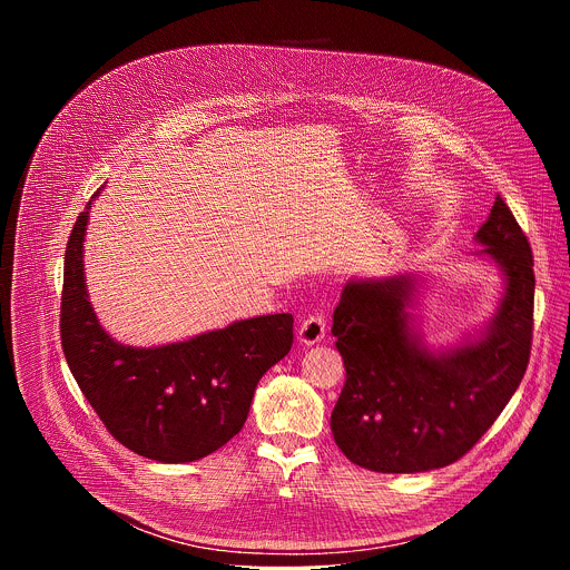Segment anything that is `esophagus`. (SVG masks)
Masks as SVG:
<instances>
[{"label": "esophagus", "mask_w": 570, "mask_h": 570, "mask_svg": "<svg viewBox=\"0 0 570 570\" xmlns=\"http://www.w3.org/2000/svg\"><path fill=\"white\" fill-rule=\"evenodd\" d=\"M324 334H327V317H324V313H313V315L302 320V324H299V341L304 345L320 343L324 338Z\"/></svg>", "instance_id": "34e87169"}]
</instances>
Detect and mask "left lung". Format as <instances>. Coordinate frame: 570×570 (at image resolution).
I'll use <instances>...</instances> for the list:
<instances>
[{
    "mask_svg": "<svg viewBox=\"0 0 570 570\" xmlns=\"http://www.w3.org/2000/svg\"><path fill=\"white\" fill-rule=\"evenodd\" d=\"M505 275V295L480 338L431 352L405 313L409 275L350 282L334 311L345 385L332 413L338 449L379 473L446 466L473 449L517 392L532 347L534 259L501 196L475 232Z\"/></svg>",
    "mask_w": 570,
    "mask_h": 570,
    "instance_id": "8db88e82",
    "label": "left lung"
}]
</instances>
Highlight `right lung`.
<instances>
[{"label":"right lung","instance_id":"add662e5","mask_svg":"<svg viewBox=\"0 0 570 570\" xmlns=\"http://www.w3.org/2000/svg\"><path fill=\"white\" fill-rule=\"evenodd\" d=\"M90 205L76 218L65 250L60 341L67 365L104 426L126 449L169 464L200 460L246 424L259 379L291 352L293 315L238 320L161 347L115 343L86 288Z\"/></svg>","mask_w":570,"mask_h":570}]
</instances>
